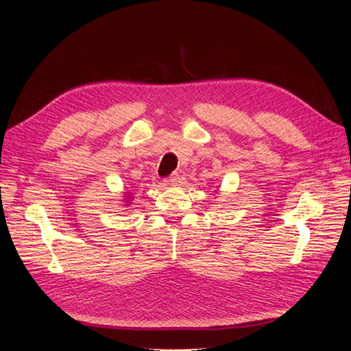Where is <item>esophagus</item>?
I'll use <instances>...</instances> for the list:
<instances>
[{
    "mask_svg": "<svg viewBox=\"0 0 351 351\" xmlns=\"http://www.w3.org/2000/svg\"><path fill=\"white\" fill-rule=\"evenodd\" d=\"M177 182H178V174H177V173H173L171 176L167 177V178L164 180V183H165L167 186H174Z\"/></svg>",
    "mask_w": 351,
    "mask_h": 351,
    "instance_id": "1",
    "label": "esophagus"
}]
</instances>
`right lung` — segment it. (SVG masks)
<instances>
[{
    "label": "right lung",
    "instance_id": "right-lung-1",
    "mask_svg": "<svg viewBox=\"0 0 351 351\" xmlns=\"http://www.w3.org/2000/svg\"><path fill=\"white\" fill-rule=\"evenodd\" d=\"M127 199H130V196H127Z\"/></svg>",
    "mask_w": 351,
    "mask_h": 351
}]
</instances>
